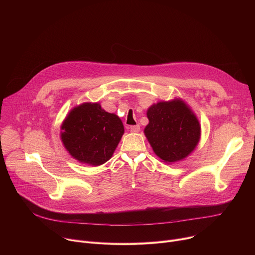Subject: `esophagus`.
<instances>
[{"instance_id": "1", "label": "esophagus", "mask_w": 255, "mask_h": 255, "mask_svg": "<svg viewBox=\"0 0 255 255\" xmlns=\"http://www.w3.org/2000/svg\"><path fill=\"white\" fill-rule=\"evenodd\" d=\"M130 131L132 133H138L140 131V126L139 125H134V126H131L130 127Z\"/></svg>"}]
</instances>
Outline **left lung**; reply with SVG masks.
<instances>
[{"label":"left lung","instance_id":"obj_1","mask_svg":"<svg viewBox=\"0 0 255 255\" xmlns=\"http://www.w3.org/2000/svg\"><path fill=\"white\" fill-rule=\"evenodd\" d=\"M144 134L154 153L164 162L186 158L198 145L201 126L190 107L180 99L159 102L147 110Z\"/></svg>","mask_w":255,"mask_h":255}]
</instances>
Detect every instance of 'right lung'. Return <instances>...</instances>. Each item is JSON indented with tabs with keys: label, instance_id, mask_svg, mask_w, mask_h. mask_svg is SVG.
<instances>
[{
	"label": "right lung",
	"instance_id": "1",
	"mask_svg": "<svg viewBox=\"0 0 255 255\" xmlns=\"http://www.w3.org/2000/svg\"><path fill=\"white\" fill-rule=\"evenodd\" d=\"M65 149L80 162L101 165L110 159L124 134L120 118L98 103H84L68 113L61 125Z\"/></svg>",
	"mask_w": 255,
	"mask_h": 255
}]
</instances>
